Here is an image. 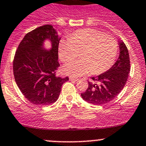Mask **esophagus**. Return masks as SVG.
<instances>
[{
  "instance_id": "obj_1",
  "label": "esophagus",
  "mask_w": 146,
  "mask_h": 146,
  "mask_svg": "<svg viewBox=\"0 0 146 146\" xmlns=\"http://www.w3.org/2000/svg\"><path fill=\"white\" fill-rule=\"evenodd\" d=\"M69 79H70V80L74 81V82H76V81L78 80V78H74V77H70V78H69Z\"/></svg>"
}]
</instances>
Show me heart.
Returning <instances> with one entry per match:
<instances>
[{"mask_svg": "<svg viewBox=\"0 0 146 146\" xmlns=\"http://www.w3.org/2000/svg\"><path fill=\"white\" fill-rule=\"evenodd\" d=\"M117 43L113 37L94 29H82L72 33L59 45V55L64 63L74 59L80 52V58L66 64L63 71L78 77L90 73L98 75L111 68L117 53Z\"/></svg>", "mask_w": 146, "mask_h": 146, "instance_id": "obj_1", "label": "heart"}]
</instances>
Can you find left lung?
<instances>
[{"label": "left lung", "mask_w": 146, "mask_h": 146, "mask_svg": "<svg viewBox=\"0 0 146 146\" xmlns=\"http://www.w3.org/2000/svg\"><path fill=\"white\" fill-rule=\"evenodd\" d=\"M119 55L114 65L105 73L91 78L88 87L81 94L84 100L94 105H104L115 99L125 87L130 72V59L127 46L119 42Z\"/></svg>", "instance_id": "obj_1"}]
</instances>
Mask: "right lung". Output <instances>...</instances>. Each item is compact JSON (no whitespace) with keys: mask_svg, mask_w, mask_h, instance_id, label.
I'll return each mask as SVG.
<instances>
[{"mask_svg":"<svg viewBox=\"0 0 146 146\" xmlns=\"http://www.w3.org/2000/svg\"><path fill=\"white\" fill-rule=\"evenodd\" d=\"M52 42L50 50L43 48L44 40ZM61 38L50 24L29 32L17 47L13 60L15 82L22 94L34 105H50L58 99L61 86L68 77L56 76L59 67L58 48Z\"/></svg>","mask_w":146,"mask_h":146,"instance_id":"1","label":"right lung"}]
</instances>
